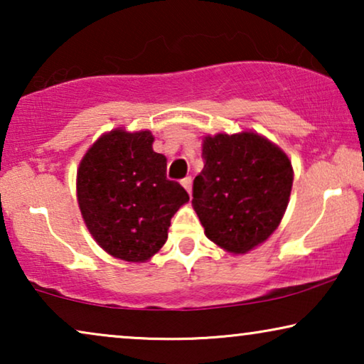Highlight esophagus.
<instances>
[{"instance_id": "obj_1", "label": "esophagus", "mask_w": 364, "mask_h": 364, "mask_svg": "<svg viewBox=\"0 0 364 364\" xmlns=\"http://www.w3.org/2000/svg\"><path fill=\"white\" fill-rule=\"evenodd\" d=\"M181 183H182V186H183V187H186V188H187V192H188V193H191V187H192V177H191V176L183 177V178H182V181H181Z\"/></svg>"}]
</instances>
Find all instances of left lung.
Masks as SVG:
<instances>
[{
  "mask_svg": "<svg viewBox=\"0 0 364 364\" xmlns=\"http://www.w3.org/2000/svg\"><path fill=\"white\" fill-rule=\"evenodd\" d=\"M202 159L192 203L205 235L233 253L265 242L287 210L293 183L290 159L253 132L205 137Z\"/></svg>",
  "mask_w": 364,
  "mask_h": 364,
  "instance_id": "8db88e82",
  "label": "left lung"
}]
</instances>
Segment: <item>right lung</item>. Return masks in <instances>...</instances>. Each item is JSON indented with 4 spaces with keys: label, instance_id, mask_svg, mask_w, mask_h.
<instances>
[{
    "label": "right lung",
    "instance_id": "obj_1",
    "mask_svg": "<svg viewBox=\"0 0 364 364\" xmlns=\"http://www.w3.org/2000/svg\"><path fill=\"white\" fill-rule=\"evenodd\" d=\"M149 131H112L84 156L77 200L94 240L109 255L146 262L167 240L171 218L188 200L167 178V161L154 152Z\"/></svg>",
    "mask_w": 364,
    "mask_h": 364
}]
</instances>
